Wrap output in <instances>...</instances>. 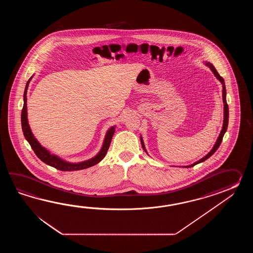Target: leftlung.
<instances>
[{
	"label": "left lung",
	"instance_id": "obj_1",
	"mask_svg": "<svg viewBox=\"0 0 253 253\" xmlns=\"http://www.w3.org/2000/svg\"><path fill=\"white\" fill-rule=\"evenodd\" d=\"M206 65L210 68L211 70H212V72H213V74H214L215 77H216V78H217V79L221 82V84H222V99H223V103H224V120H223V126H222V129H221V131H220V135H219V137H218V139L216 141V143H215L213 148L211 150L210 153H209L208 155H206L204 158H202V159L199 160V161L194 163V164L191 165V166L184 167H194L195 165H197V164H199V163H202V162L205 161V160H206V159H208L210 156H212V155L214 154L215 151L217 150V149L219 148L220 143H221V141H222V138H223V135L225 134L226 130H227V127H228V122H229V108H228V104H227V101H226V88L225 85H224V81H223V79L219 75V73L217 72V70H215V68L212 66V64H211L210 62H207ZM140 140H141L142 147H143V149H144L145 153H146V150H145V145H144V142H143L142 137H140Z\"/></svg>",
	"mask_w": 253,
	"mask_h": 253
}]
</instances>
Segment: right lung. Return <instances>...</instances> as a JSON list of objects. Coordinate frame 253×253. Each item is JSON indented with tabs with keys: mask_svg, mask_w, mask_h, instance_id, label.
Returning <instances> with one entry per match:
<instances>
[{
	"mask_svg": "<svg viewBox=\"0 0 253 253\" xmlns=\"http://www.w3.org/2000/svg\"><path fill=\"white\" fill-rule=\"evenodd\" d=\"M31 79L29 80L27 84H26L25 90H24V96H23L24 97V103H23V108H22V128L25 138H26V140L29 142V144L32 146V148L34 151L35 155L38 156L39 158L43 163H45L46 165H48V166L54 167V168H56L58 170H60V171H78V170H82V169H86V168H88V167H93V166L97 165V163L101 161L103 158L105 157V156H106L108 148H109L110 143H111L112 136H113L114 133H115V127L114 126L108 130L107 135L105 137L102 149L97 154V156L93 157L90 160L79 163V164H71V163H67V162L63 161V160L59 159L58 156L51 155L48 151L46 150L44 147L40 145L38 141L33 136V133L31 131L29 124H28L27 104H26L27 97H26V94H27L28 86H29V82L31 81Z\"/></svg>",
	"mask_w": 253,
	"mask_h": 253,
	"instance_id": "1",
	"label": "right lung"
}]
</instances>
